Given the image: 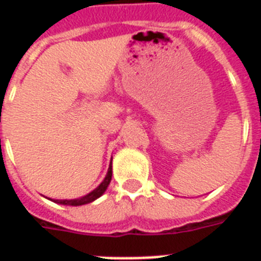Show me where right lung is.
I'll return each instance as SVG.
<instances>
[{
    "instance_id": "1",
    "label": "right lung",
    "mask_w": 261,
    "mask_h": 261,
    "mask_svg": "<svg viewBox=\"0 0 261 261\" xmlns=\"http://www.w3.org/2000/svg\"><path fill=\"white\" fill-rule=\"evenodd\" d=\"M111 177H112V159H111L110 162V167H108V171L106 177L103 179V181L96 187L95 190L91 191L90 193L87 195L82 196L80 199H73V200H52V199H48L53 202H57V204H61V205H71V206H80V205H85V204H89V202H93L95 201L96 199H99L103 193L106 192L107 190V187L110 186L111 183Z\"/></svg>"
}]
</instances>
